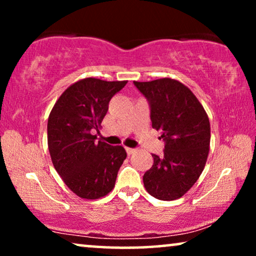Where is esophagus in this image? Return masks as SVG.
I'll return each mask as SVG.
<instances>
[{"label": "esophagus", "instance_id": "1", "mask_svg": "<svg viewBox=\"0 0 256 256\" xmlns=\"http://www.w3.org/2000/svg\"><path fill=\"white\" fill-rule=\"evenodd\" d=\"M126 152H127L128 155H132V154H134L136 152V149H134V148H126Z\"/></svg>", "mask_w": 256, "mask_h": 256}]
</instances>
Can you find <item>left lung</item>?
I'll use <instances>...</instances> for the list:
<instances>
[{
    "label": "left lung",
    "instance_id": "8db88e82",
    "mask_svg": "<svg viewBox=\"0 0 256 256\" xmlns=\"http://www.w3.org/2000/svg\"><path fill=\"white\" fill-rule=\"evenodd\" d=\"M134 85L148 101L152 128L162 132L163 155L143 176L146 191L160 200L184 196L204 170L211 128L194 94L177 80L163 78Z\"/></svg>",
    "mask_w": 256,
    "mask_h": 256
}]
</instances>
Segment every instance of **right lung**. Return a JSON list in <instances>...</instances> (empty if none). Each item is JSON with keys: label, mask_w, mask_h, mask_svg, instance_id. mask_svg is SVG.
Listing matches in <instances>:
<instances>
[{"label": "right lung", "mask_w": 256, "mask_h": 256, "mask_svg": "<svg viewBox=\"0 0 256 256\" xmlns=\"http://www.w3.org/2000/svg\"><path fill=\"white\" fill-rule=\"evenodd\" d=\"M127 82L86 78L62 94L48 120L52 163L64 183L79 197L98 199L113 190L127 152L121 146L96 142L94 130L112 98Z\"/></svg>", "instance_id": "obj_1"}]
</instances>
